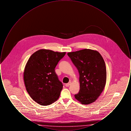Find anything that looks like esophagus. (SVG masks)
<instances>
[{
  "label": "esophagus",
  "instance_id": "34e87169",
  "mask_svg": "<svg viewBox=\"0 0 131 131\" xmlns=\"http://www.w3.org/2000/svg\"><path fill=\"white\" fill-rule=\"evenodd\" d=\"M71 81H70V82H69V83H66L65 85H66V87H69V86L71 85Z\"/></svg>",
  "mask_w": 131,
  "mask_h": 131
}]
</instances>
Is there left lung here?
<instances>
[{
    "instance_id": "obj_1",
    "label": "left lung",
    "mask_w": 131,
    "mask_h": 131,
    "mask_svg": "<svg viewBox=\"0 0 131 131\" xmlns=\"http://www.w3.org/2000/svg\"><path fill=\"white\" fill-rule=\"evenodd\" d=\"M78 70L80 89L75 98L84 105L95 102L105 86L106 71L105 62L96 50L84 49L67 53Z\"/></svg>"
}]
</instances>
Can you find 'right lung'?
<instances>
[{
    "mask_svg": "<svg viewBox=\"0 0 131 131\" xmlns=\"http://www.w3.org/2000/svg\"><path fill=\"white\" fill-rule=\"evenodd\" d=\"M66 52L38 50L32 54L26 64L24 79L26 89L38 104L48 106L56 102L62 89L55 68Z\"/></svg>",
    "mask_w": 131,
    "mask_h": 131,
    "instance_id": "add662e5",
    "label": "right lung"
}]
</instances>
